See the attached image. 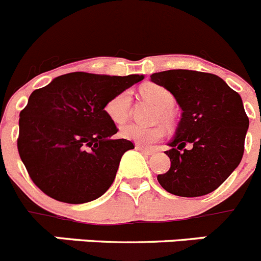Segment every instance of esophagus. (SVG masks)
Returning <instances> with one entry per match:
<instances>
[{
	"label": "esophagus",
	"mask_w": 261,
	"mask_h": 261,
	"mask_svg": "<svg viewBox=\"0 0 261 261\" xmlns=\"http://www.w3.org/2000/svg\"><path fill=\"white\" fill-rule=\"evenodd\" d=\"M136 149L140 150V152L144 153V154H147V155H150L154 153V150L153 149H149V148H147V147H143V145H140V144H136Z\"/></svg>",
	"instance_id": "1"
}]
</instances>
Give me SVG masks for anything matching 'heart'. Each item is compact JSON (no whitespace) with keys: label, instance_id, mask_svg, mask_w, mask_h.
Here are the masks:
<instances>
[{"label":"heart","instance_id":"obj_1","mask_svg":"<svg viewBox=\"0 0 261 261\" xmlns=\"http://www.w3.org/2000/svg\"><path fill=\"white\" fill-rule=\"evenodd\" d=\"M142 94L147 99H149L152 103L158 107L157 118L162 119L166 125L172 123V111L171 108L175 104V97L171 92L164 86L160 85H147L142 87ZM131 107V94L130 91H122L114 95L107 101L104 111L108 118L116 125L126 122L128 118ZM121 135L127 140L138 143L143 145H150L153 143L158 142L162 136L165 135L164 127L161 125L152 126V127H145V126L135 125V123H128L121 128Z\"/></svg>","mask_w":261,"mask_h":261}]
</instances>
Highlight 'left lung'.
I'll return each mask as SVG.
<instances>
[{
  "mask_svg": "<svg viewBox=\"0 0 261 261\" xmlns=\"http://www.w3.org/2000/svg\"><path fill=\"white\" fill-rule=\"evenodd\" d=\"M150 80L169 90L182 111L166 150L171 167L158 182L175 196L211 193L242 160L248 117L240 94L218 75L197 70H165Z\"/></svg>",
  "mask_w": 261,
  "mask_h": 261,
  "instance_id": "1",
  "label": "left lung"
}]
</instances>
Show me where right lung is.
<instances>
[{
    "label": "right lung",
    "instance_id": "1",
    "mask_svg": "<svg viewBox=\"0 0 261 261\" xmlns=\"http://www.w3.org/2000/svg\"><path fill=\"white\" fill-rule=\"evenodd\" d=\"M143 75L73 72L32 92L19 118L18 150L32 181L65 203H85L112 186L123 153L134 149L104 107Z\"/></svg>",
    "mask_w": 261,
    "mask_h": 261
}]
</instances>
